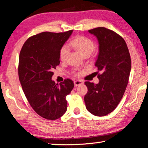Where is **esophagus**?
<instances>
[{"label": "esophagus", "mask_w": 148, "mask_h": 148, "mask_svg": "<svg viewBox=\"0 0 148 148\" xmlns=\"http://www.w3.org/2000/svg\"><path fill=\"white\" fill-rule=\"evenodd\" d=\"M74 86H79V85H82V84H84V82H83V81H82V80H76V81H74Z\"/></svg>", "instance_id": "esophagus-1"}]
</instances>
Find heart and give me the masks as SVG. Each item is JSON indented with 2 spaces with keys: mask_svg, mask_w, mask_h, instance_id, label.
<instances>
[{
  "mask_svg": "<svg viewBox=\"0 0 148 148\" xmlns=\"http://www.w3.org/2000/svg\"><path fill=\"white\" fill-rule=\"evenodd\" d=\"M70 46L76 49L83 56L87 55L90 56V54L94 51L95 47L92 40L89 38L82 36H78L72 40L70 43ZM69 51V48L67 45H64L61 47L60 51V57L62 60H65L66 58Z\"/></svg>",
  "mask_w": 148,
  "mask_h": 148,
  "instance_id": "1",
  "label": "heart"
}]
</instances>
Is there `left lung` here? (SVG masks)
Returning a JSON list of instances; mask_svg holds the SVG:
<instances>
[{
	"instance_id": "left-lung-1",
	"label": "left lung",
	"mask_w": 148,
	"mask_h": 148,
	"mask_svg": "<svg viewBox=\"0 0 148 148\" xmlns=\"http://www.w3.org/2000/svg\"><path fill=\"white\" fill-rule=\"evenodd\" d=\"M97 37L99 55L95 66L99 72L97 84L86 82L84 97L87 110L96 116H104L116 109L128 84L131 70V56L124 39L105 27L88 31Z\"/></svg>"
}]
</instances>
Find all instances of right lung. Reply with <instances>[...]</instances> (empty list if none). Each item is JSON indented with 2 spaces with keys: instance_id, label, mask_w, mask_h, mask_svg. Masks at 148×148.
<instances>
[{
  "instance_id": "add662e5",
  "label": "right lung",
  "mask_w": 148,
  "mask_h": 148,
  "mask_svg": "<svg viewBox=\"0 0 148 148\" xmlns=\"http://www.w3.org/2000/svg\"><path fill=\"white\" fill-rule=\"evenodd\" d=\"M73 31L44 32L25 42L19 57L18 74L27 101L36 114L49 120L59 119L67 110L66 95L74 82L64 79L59 85L51 79L60 63V51Z\"/></svg>"
}]
</instances>
